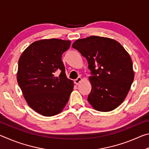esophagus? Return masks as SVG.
Wrapping results in <instances>:
<instances>
[{"instance_id":"34e87169","label":"esophagus","mask_w":149,"mask_h":149,"mask_svg":"<svg viewBox=\"0 0 149 149\" xmlns=\"http://www.w3.org/2000/svg\"><path fill=\"white\" fill-rule=\"evenodd\" d=\"M81 80H82V79H81V77H78L77 78V79H75L74 80V83H75V84H76V85H78L81 81Z\"/></svg>"}]
</instances>
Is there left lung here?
Masks as SVG:
<instances>
[{
    "label": "left lung",
    "instance_id": "obj_1",
    "mask_svg": "<svg viewBox=\"0 0 149 149\" xmlns=\"http://www.w3.org/2000/svg\"><path fill=\"white\" fill-rule=\"evenodd\" d=\"M87 59L91 76L87 100L95 110L109 112L124 100L134 79L130 54L114 39L90 36L72 45Z\"/></svg>",
    "mask_w": 149,
    "mask_h": 149
}]
</instances>
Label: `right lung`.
Listing matches in <instances>:
<instances>
[{
    "mask_svg": "<svg viewBox=\"0 0 149 149\" xmlns=\"http://www.w3.org/2000/svg\"><path fill=\"white\" fill-rule=\"evenodd\" d=\"M70 43L58 39L40 40L30 45L19 59L17 84L29 107L45 116L61 112L73 91L74 82L67 78L62 61ZM56 71L61 72L58 77Z\"/></svg>",
    "mask_w": 149,
    "mask_h": 149,
    "instance_id": "1",
    "label": "right lung"
}]
</instances>
